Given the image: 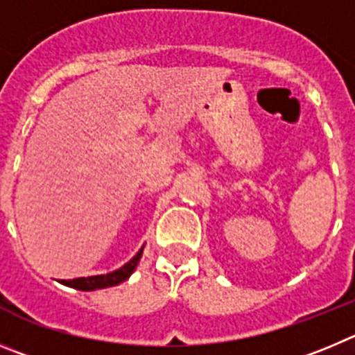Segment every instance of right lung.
Instances as JSON below:
<instances>
[{
	"instance_id": "add662e5",
	"label": "right lung",
	"mask_w": 355,
	"mask_h": 355,
	"mask_svg": "<svg viewBox=\"0 0 355 355\" xmlns=\"http://www.w3.org/2000/svg\"><path fill=\"white\" fill-rule=\"evenodd\" d=\"M143 254V248L139 249L138 254L132 258L130 261H127L123 267H120L118 270H113V272L106 274V276H88V277H76V279H63L62 283L67 286H72V288L85 290V292H90V290L97 288H106V286H114L118 283L125 281L130 274L134 272L136 265H138L139 258Z\"/></svg>"
}]
</instances>
